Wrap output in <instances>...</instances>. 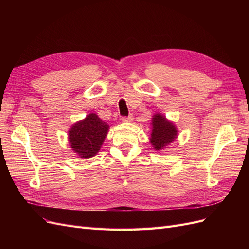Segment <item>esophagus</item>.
Returning a JSON list of instances; mask_svg holds the SVG:
<instances>
[{"label":"esophagus","mask_w":249,"mask_h":249,"mask_svg":"<svg viewBox=\"0 0 249 249\" xmlns=\"http://www.w3.org/2000/svg\"><path fill=\"white\" fill-rule=\"evenodd\" d=\"M133 119H134V116H133V115H129V116H126V117H123V118H122L123 122H132Z\"/></svg>","instance_id":"1"}]
</instances>
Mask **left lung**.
Masks as SVG:
<instances>
[{
	"mask_svg": "<svg viewBox=\"0 0 249 249\" xmlns=\"http://www.w3.org/2000/svg\"><path fill=\"white\" fill-rule=\"evenodd\" d=\"M153 130L150 134V143L156 150L166 148L172 141L178 137V130L176 124L169 122L164 115L157 113L152 120Z\"/></svg>",
	"mask_w": 249,
	"mask_h": 249,
	"instance_id": "obj_1",
	"label": "left lung"
}]
</instances>
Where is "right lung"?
I'll list each match as a JSON object with an SVG mask.
<instances>
[{
  "mask_svg": "<svg viewBox=\"0 0 249 249\" xmlns=\"http://www.w3.org/2000/svg\"><path fill=\"white\" fill-rule=\"evenodd\" d=\"M109 131V124L90 113L74 124L69 131L70 146L81 158H91L97 154Z\"/></svg>",
  "mask_w": 249,
  "mask_h": 249,
  "instance_id": "add662e5",
  "label": "right lung"
}]
</instances>
